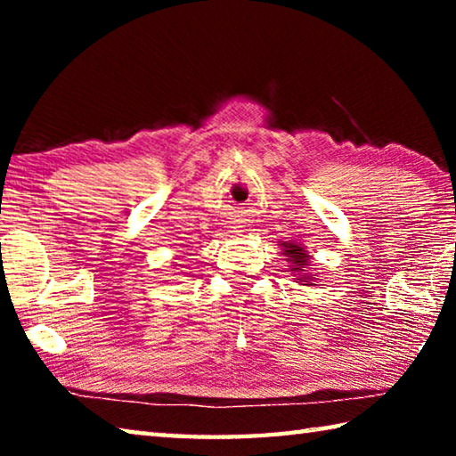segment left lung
I'll return each mask as SVG.
<instances>
[{"label":"left lung","instance_id":"left-lung-1","mask_svg":"<svg viewBox=\"0 0 456 456\" xmlns=\"http://www.w3.org/2000/svg\"><path fill=\"white\" fill-rule=\"evenodd\" d=\"M288 256L291 257L293 264H296L293 269H297V272H305L304 265H307V253L304 249H299V245H288Z\"/></svg>","mask_w":456,"mask_h":456}]
</instances>
